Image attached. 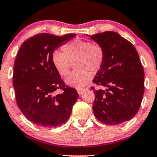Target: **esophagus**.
<instances>
[{"label":"esophagus","instance_id":"1","mask_svg":"<svg viewBox=\"0 0 157 157\" xmlns=\"http://www.w3.org/2000/svg\"><path fill=\"white\" fill-rule=\"evenodd\" d=\"M85 91V89H77V93H78V94L80 95H82V93H83Z\"/></svg>","mask_w":157,"mask_h":157}]
</instances>
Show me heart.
<instances>
[{
	"instance_id": "1",
	"label": "heart",
	"mask_w": 157,
	"mask_h": 157,
	"mask_svg": "<svg viewBox=\"0 0 157 157\" xmlns=\"http://www.w3.org/2000/svg\"><path fill=\"white\" fill-rule=\"evenodd\" d=\"M62 50L53 52L52 63L60 76L66 77L69 74L71 63L75 61V70L66 80L70 86L82 89L92 79L91 71H97L101 68L104 60V50L99 44L91 41L77 39L63 46Z\"/></svg>"
}]
</instances>
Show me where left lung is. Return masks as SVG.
Listing matches in <instances>:
<instances>
[{
  "label": "left lung",
  "instance_id": "8db88e82",
  "mask_svg": "<svg viewBox=\"0 0 157 157\" xmlns=\"http://www.w3.org/2000/svg\"><path fill=\"white\" fill-rule=\"evenodd\" d=\"M102 46L104 60L94 83L105 87L94 90L93 111L99 121L119 125L128 121L140 109L144 94V70L134 45L117 32L89 35Z\"/></svg>",
  "mask_w": 157,
  "mask_h": 157
}]
</instances>
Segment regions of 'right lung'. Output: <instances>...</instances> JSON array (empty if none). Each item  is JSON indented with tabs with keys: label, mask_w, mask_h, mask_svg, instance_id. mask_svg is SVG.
I'll return each instance as SVG.
<instances>
[{
	"label": "right lung",
	"mask_w": 157,
	"mask_h": 157,
	"mask_svg": "<svg viewBox=\"0 0 157 157\" xmlns=\"http://www.w3.org/2000/svg\"><path fill=\"white\" fill-rule=\"evenodd\" d=\"M75 36L38 34L24 41L17 52L13 73L16 101L23 114L35 125L57 127L70 117L79 94L61 80L52 63V55ZM57 89L64 93L55 95Z\"/></svg>",
	"instance_id": "1"
}]
</instances>
